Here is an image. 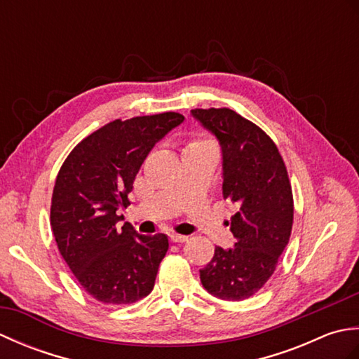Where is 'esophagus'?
<instances>
[{
	"label": "esophagus",
	"instance_id": "1",
	"mask_svg": "<svg viewBox=\"0 0 359 359\" xmlns=\"http://www.w3.org/2000/svg\"><path fill=\"white\" fill-rule=\"evenodd\" d=\"M172 242H185L188 241V236H182V234H171L170 236Z\"/></svg>",
	"mask_w": 359,
	"mask_h": 359
}]
</instances>
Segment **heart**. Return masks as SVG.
Wrapping results in <instances>:
<instances>
[{
	"instance_id": "1",
	"label": "heart",
	"mask_w": 359,
	"mask_h": 359,
	"mask_svg": "<svg viewBox=\"0 0 359 359\" xmlns=\"http://www.w3.org/2000/svg\"><path fill=\"white\" fill-rule=\"evenodd\" d=\"M202 143H208V140H194V142H191L189 144H202ZM188 144V147H189Z\"/></svg>"
}]
</instances>
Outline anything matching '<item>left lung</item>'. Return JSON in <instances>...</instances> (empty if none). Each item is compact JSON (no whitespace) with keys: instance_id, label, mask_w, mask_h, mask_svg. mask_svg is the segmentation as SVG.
Here are the masks:
<instances>
[{"instance_id":"obj_1","label":"left lung","mask_w":359,"mask_h":359,"mask_svg":"<svg viewBox=\"0 0 359 359\" xmlns=\"http://www.w3.org/2000/svg\"><path fill=\"white\" fill-rule=\"evenodd\" d=\"M222 148V191L238 207L233 248L216 247L199 271L208 293L225 301L253 296L270 279L293 225V194L276 144L261 128L228 108L193 109Z\"/></svg>"}]
</instances>
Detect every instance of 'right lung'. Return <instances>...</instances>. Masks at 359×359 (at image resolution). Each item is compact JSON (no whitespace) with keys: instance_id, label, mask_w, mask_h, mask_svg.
Instances as JSON below:
<instances>
[{"instance_id":"right-lung-1","label":"right lung","mask_w":359,"mask_h":359,"mask_svg":"<svg viewBox=\"0 0 359 359\" xmlns=\"http://www.w3.org/2000/svg\"><path fill=\"white\" fill-rule=\"evenodd\" d=\"M177 112L114 120L83 139L53 187L50 226L80 285L103 304H133L154 288L170 242L143 236L117 211L126 208L135 175L156 143L179 126Z\"/></svg>"}]
</instances>
